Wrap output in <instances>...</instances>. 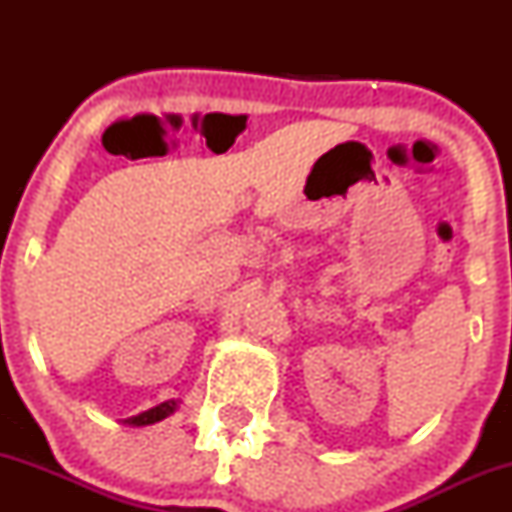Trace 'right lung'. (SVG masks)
Instances as JSON below:
<instances>
[{"label":"right lung","instance_id":"right-lung-1","mask_svg":"<svg viewBox=\"0 0 512 512\" xmlns=\"http://www.w3.org/2000/svg\"><path fill=\"white\" fill-rule=\"evenodd\" d=\"M178 409V402L175 399H168V402H161L158 407L149 409V411H142V414L132 416V419H127L125 424L129 426H149V424H156V421L166 419V416L173 414V411Z\"/></svg>","mask_w":512,"mask_h":512}]
</instances>
